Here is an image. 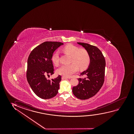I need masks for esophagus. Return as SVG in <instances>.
Listing matches in <instances>:
<instances>
[{"label":"esophagus","instance_id":"1","mask_svg":"<svg viewBox=\"0 0 134 134\" xmlns=\"http://www.w3.org/2000/svg\"><path fill=\"white\" fill-rule=\"evenodd\" d=\"M67 78H68L67 77H65V76H62V80H65V79H67Z\"/></svg>","mask_w":134,"mask_h":134}]
</instances>
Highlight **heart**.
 Segmentation results:
<instances>
[{
  "label": "heart",
  "mask_w": 134,
  "mask_h": 134,
  "mask_svg": "<svg viewBox=\"0 0 134 134\" xmlns=\"http://www.w3.org/2000/svg\"><path fill=\"white\" fill-rule=\"evenodd\" d=\"M62 50L71 55V62L73 63L70 64H63L57 70V73L59 75L70 77L78 71V67L81 69H84L90 64V55L86 50L80 49L76 46L69 44L63 47ZM59 56L58 51L55 52L52 56V60L55 65L59 64Z\"/></svg>",
  "instance_id": "heart-1"
}]
</instances>
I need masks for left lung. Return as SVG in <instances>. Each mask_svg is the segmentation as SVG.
Returning a JSON list of instances; mask_svg holds the SVG:
<instances>
[{
    "label": "left lung",
    "instance_id": "obj_1",
    "mask_svg": "<svg viewBox=\"0 0 134 134\" xmlns=\"http://www.w3.org/2000/svg\"><path fill=\"white\" fill-rule=\"evenodd\" d=\"M77 43L88 52L90 63L87 69L81 74L85 78L78 79L79 84L74 86L72 92L78 98L86 100L95 95L103 86L106 62L103 53L97 47L83 42Z\"/></svg>",
    "mask_w": 134,
    "mask_h": 134
}]
</instances>
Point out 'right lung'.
I'll return each mask as SVG.
<instances>
[{
    "instance_id": "right-lung-1",
    "label": "right lung",
    "mask_w": 134,
    "mask_h": 134,
    "mask_svg": "<svg viewBox=\"0 0 134 134\" xmlns=\"http://www.w3.org/2000/svg\"><path fill=\"white\" fill-rule=\"evenodd\" d=\"M64 43L45 42L33 49L28 57L26 78L33 92L42 99H50L58 93L61 76L47 80L54 73L52 58L53 52Z\"/></svg>"
}]
</instances>
